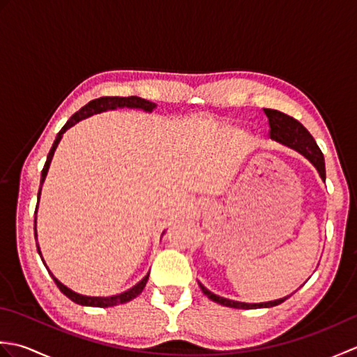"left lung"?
<instances>
[{"mask_svg":"<svg viewBox=\"0 0 357 357\" xmlns=\"http://www.w3.org/2000/svg\"><path fill=\"white\" fill-rule=\"evenodd\" d=\"M264 113L268 118V126L270 130L268 135L271 139L279 141L285 144V146L294 149L296 151H299L301 155H304L310 162H312L317 172H319L321 178L325 181V161H324V155L321 149L317 147V144L314 138L307 128L302 126L298 119H294L293 116L287 115V113H282L275 109H264ZM202 293L208 296V299H211L216 304H221L224 307H231V308H242V310H252V308H267V307H275L282 304V302L288 298H282L278 301H271V302H264V304H244V302H236V301H230L221 298V296L213 294L208 291L206 287L199 284Z\"/></svg>","mask_w":357,"mask_h":357,"instance_id":"1","label":"left lung"}]
</instances>
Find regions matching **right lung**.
Here are the masks:
<instances>
[{"label":"right lung","instance_id":"obj_1","mask_svg":"<svg viewBox=\"0 0 357 357\" xmlns=\"http://www.w3.org/2000/svg\"><path fill=\"white\" fill-rule=\"evenodd\" d=\"M116 107L142 109V110H146V112H151V110L155 109V104L147 101V100H142V98H138V96H127V98H123V96H101V98H96V100L86 104L84 107H81L77 113H73V115L70 116V119L67 121V123L64 124V127L61 128V130H59L56 139H55V142H53V146H52V149L49 151L47 161H45L44 169L41 172V184H40V192H38V201H40L41 185H43L44 179H45V174H47V170H49V165H50V161H52V158H53V153H55V150L58 147V142L61 141L63 133L67 130V128H70L72 126L77 124L78 121L84 119V118L90 116V115H93V113H101V112H105V110H113V109H116ZM36 207H38V204H36ZM35 222H36V218H35ZM35 234H36V229H35ZM36 248H38V252H40V247L36 245ZM40 255H41V252H40ZM50 275H52V273H50ZM52 278H53V280H55V284L58 285L59 290H61L70 301L77 302V304H79V305L102 307L104 308V307H113V305H118V304H126V302L135 299L136 296L142 293L144 287H146V284H147L149 275L144 278L142 280H139V282L136 284L133 288H130V290H127V291L121 293V294H116V296H110V298H90V296L78 294V293L72 291L70 288H67L66 285H63L53 275H52Z\"/></svg>","mask_w":357,"mask_h":357}]
</instances>
